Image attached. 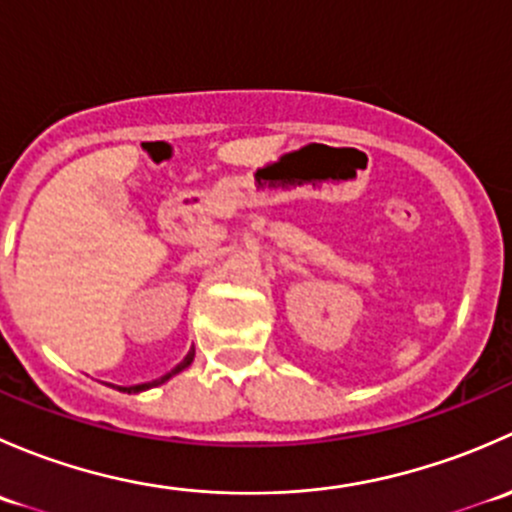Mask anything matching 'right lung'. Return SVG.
<instances>
[{
	"label": "right lung",
	"instance_id": "add662e5",
	"mask_svg": "<svg viewBox=\"0 0 512 512\" xmlns=\"http://www.w3.org/2000/svg\"><path fill=\"white\" fill-rule=\"evenodd\" d=\"M193 359H195V349H190V352L185 354V359L180 361V364L175 366V369H170L168 374H165V376H160V379H156V381H148V384H136V386H118V391H128V394H138V391H146V389H153V386H160V384H165V381H168L170 376H175V374H180V371H183V369H188V366L193 364Z\"/></svg>",
	"mask_w": 512,
	"mask_h": 512
}]
</instances>
